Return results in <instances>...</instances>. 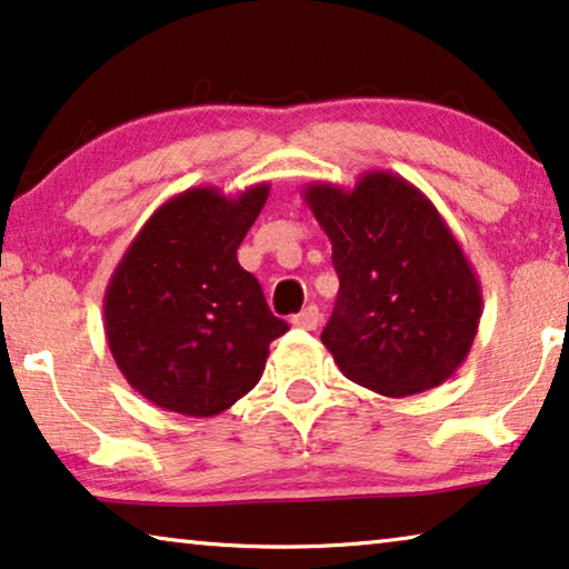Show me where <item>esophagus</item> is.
I'll return each instance as SVG.
<instances>
[{
    "label": "esophagus",
    "mask_w": 569,
    "mask_h": 569,
    "mask_svg": "<svg viewBox=\"0 0 569 569\" xmlns=\"http://www.w3.org/2000/svg\"><path fill=\"white\" fill-rule=\"evenodd\" d=\"M291 325L293 327H299V329H317V325H319V309L317 307H307L303 311H299L296 313V317L291 319Z\"/></svg>",
    "instance_id": "esophagus-1"
}]
</instances>
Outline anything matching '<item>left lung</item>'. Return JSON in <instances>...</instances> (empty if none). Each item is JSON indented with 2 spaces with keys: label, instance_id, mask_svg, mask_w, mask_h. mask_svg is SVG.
Listing matches in <instances>:
<instances>
[{
  "label": "left lung",
  "instance_id": "8db88e82",
  "mask_svg": "<svg viewBox=\"0 0 569 569\" xmlns=\"http://www.w3.org/2000/svg\"><path fill=\"white\" fill-rule=\"evenodd\" d=\"M303 201L332 242L339 293L321 342L352 383L388 398L442 386L478 335L470 260L417 186L368 171L352 189L313 181Z\"/></svg>",
  "mask_w": 569,
  "mask_h": 569
}]
</instances>
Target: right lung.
<instances>
[{"mask_svg":"<svg viewBox=\"0 0 569 569\" xmlns=\"http://www.w3.org/2000/svg\"><path fill=\"white\" fill-rule=\"evenodd\" d=\"M270 183L227 197L186 189L152 211L104 293V335L127 383L158 409L217 417L258 386L268 347L288 332L237 248Z\"/></svg>","mask_w":569,"mask_h":569,"instance_id":"add662e5","label":"right lung"}]
</instances>
